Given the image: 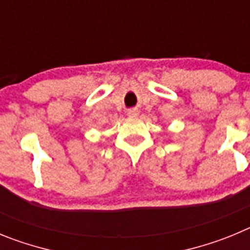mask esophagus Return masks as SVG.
<instances>
[{
	"instance_id": "34e87169",
	"label": "esophagus",
	"mask_w": 250,
	"mask_h": 250,
	"mask_svg": "<svg viewBox=\"0 0 250 250\" xmlns=\"http://www.w3.org/2000/svg\"><path fill=\"white\" fill-rule=\"evenodd\" d=\"M137 114H138V111H137V109H129V111H128V116H130V117H134V116H137Z\"/></svg>"
}]
</instances>
